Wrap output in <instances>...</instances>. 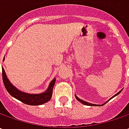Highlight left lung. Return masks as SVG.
Here are the masks:
<instances>
[{
  "instance_id": "obj_1",
  "label": "left lung",
  "mask_w": 129,
  "mask_h": 129,
  "mask_svg": "<svg viewBox=\"0 0 129 129\" xmlns=\"http://www.w3.org/2000/svg\"><path fill=\"white\" fill-rule=\"evenodd\" d=\"M121 91H122V90H121V91L118 92L117 94H116L115 95H113V97L116 96L117 95H118V94H119V93H120V92H121ZM113 97H112V98H113ZM75 98H76V99H77L78 101L80 102L81 103H82V104H84V105H86V106H98V105H96V104H92V103H87V102L84 101H82V100H81V99L78 98H77V97L76 96V95H75ZM111 99H110V100H111ZM105 103H104V104H105ZM104 104H103V105H101V106H103Z\"/></svg>"
}]
</instances>
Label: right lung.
I'll use <instances>...</instances> for the list:
<instances>
[{
    "label": "right lung",
    "instance_id": "right-lung-1",
    "mask_svg": "<svg viewBox=\"0 0 129 129\" xmlns=\"http://www.w3.org/2000/svg\"><path fill=\"white\" fill-rule=\"evenodd\" d=\"M4 59L5 58H3V61H4ZM2 75L4 86L8 92V93L11 96L16 98L17 100L25 104L30 105V106H39L50 101L52 98L53 87L56 81L55 78H54L51 81L49 87L44 92L40 93V94H29L24 92L20 91L16 87L13 86L8 80L3 68H2Z\"/></svg>",
    "mask_w": 129,
    "mask_h": 129
}]
</instances>
